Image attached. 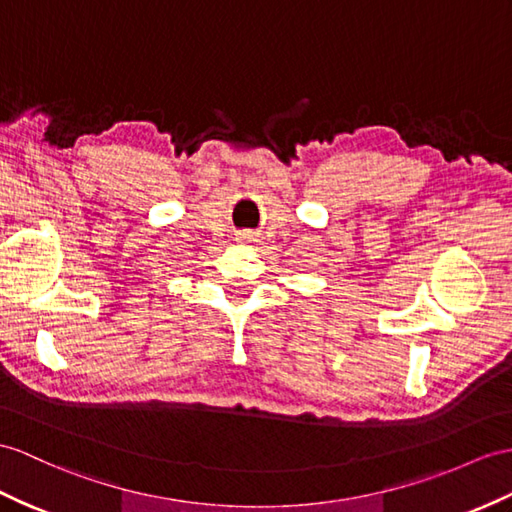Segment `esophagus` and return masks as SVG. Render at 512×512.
Returning <instances> with one entry per match:
<instances>
[{
	"instance_id": "34e87169",
	"label": "esophagus",
	"mask_w": 512,
	"mask_h": 512,
	"mask_svg": "<svg viewBox=\"0 0 512 512\" xmlns=\"http://www.w3.org/2000/svg\"><path fill=\"white\" fill-rule=\"evenodd\" d=\"M239 239H241V243H254V234L252 232H243Z\"/></svg>"
}]
</instances>
